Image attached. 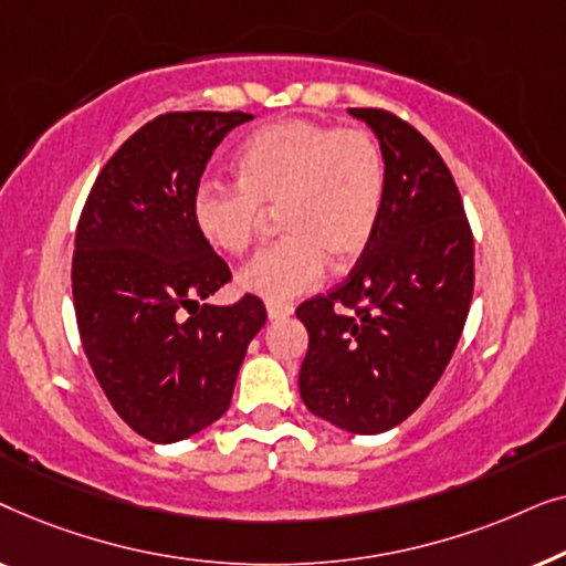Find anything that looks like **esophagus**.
<instances>
[{
    "label": "esophagus",
    "instance_id": "34e87169",
    "mask_svg": "<svg viewBox=\"0 0 566 566\" xmlns=\"http://www.w3.org/2000/svg\"><path fill=\"white\" fill-rule=\"evenodd\" d=\"M293 314V306L289 304H268V319L277 322V319H289Z\"/></svg>",
    "mask_w": 566,
    "mask_h": 566
}]
</instances>
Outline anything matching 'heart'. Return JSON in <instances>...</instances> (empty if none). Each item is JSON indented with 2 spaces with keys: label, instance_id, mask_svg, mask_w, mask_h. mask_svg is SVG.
I'll return each mask as SVG.
<instances>
[{
  "label": "heart",
  "instance_id": "1",
  "mask_svg": "<svg viewBox=\"0 0 566 566\" xmlns=\"http://www.w3.org/2000/svg\"><path fill=\"white\" fill-rule=\"evenodd\" d=\"M239 182L203 180L192 192V223L216 252L252 244L265 208L281 211V242L237 273L239 291L289 304L319 285L327 258L350 265L381 219L384 154L374 136L316 120H281L247 138L237 154Z\"/></svg>",
  "mask_w": 566,
  "mask_h": 566
}]
</instances>
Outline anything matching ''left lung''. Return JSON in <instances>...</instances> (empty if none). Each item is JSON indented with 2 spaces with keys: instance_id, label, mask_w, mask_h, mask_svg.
<instances>
[{
  "instance_id": "1",
  "label": "left lung",
  "mask_w": 566,
  "mask_h": 566,
  "mask_svg": "<svg viewBox=\"0 0 566 566\" xmlns=\"http://www.w3.org/2000/svg\"><path fill=\"white\" fill-rule=\"evenodd\" d=\"M378 138L384 208L358 265L327 296L304 301L298 391L308 412L355 436L405 422L459 345L474 293V239L451 169L420 130L350 107Z\"/></svg>"
}]
</instances>
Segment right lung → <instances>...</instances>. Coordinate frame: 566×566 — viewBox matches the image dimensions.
<instances>
[{"label":"right lung","mask_w":566,"mask_h":566,"mask_svg":"<svg viewBox=\"0 0 566 566\" xmlns=\"http://www.w3.org/2000/svg\"><path fill=\"white\" fill-rule=\"evenodd\" d=\"M250 113H167L138 128L92 185L72 291L84 355L115 412L151 443H180L229 409L258 296L208 304L231 273L192 223L208 159ZM196 305L190 317L182 307Z\"/></svg>","instance_id":"right-lung-1"}]
</instances>
